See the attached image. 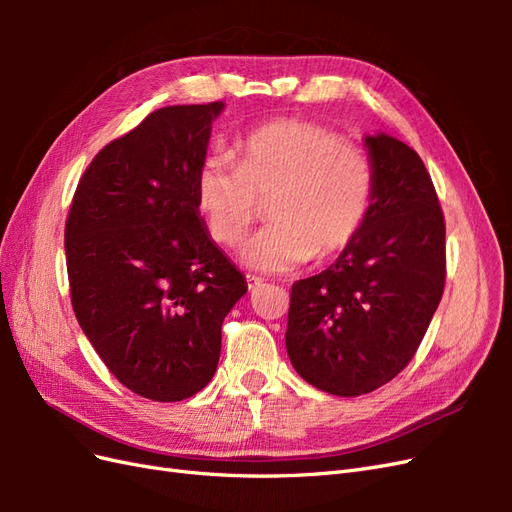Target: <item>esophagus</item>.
Masks as SVG:
<instances>
[{
  "mask_svg": "<svg viewBox=\"0 0 512 512\" xmlns=\"http://www.w3.org/2000/svg\"><path fill=\"white\" fill-rule=\"evenodd\" d=\"M245 280H247V288H250V290H256V288L262 286V280L256 275H245Z\"/></svg>",
  "mask_w": 512,
  "mask_h": 512,
  "instance_id": "esophagus-1",
  "label": "esophagus"
}]
</instances>
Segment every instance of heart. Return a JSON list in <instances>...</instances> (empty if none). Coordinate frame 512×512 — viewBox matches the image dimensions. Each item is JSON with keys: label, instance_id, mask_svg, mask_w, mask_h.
<instances>
[{"label": "heart", "instance_id": "heart-1", "mask_svg": "<svg viewBox=\"0 0 512 512\" xmlns=\"http://www.w3.org/2000/svg\"><path fill=\"white\" fill-rule=\"evenodd\" d=\"M237 164L207 156L194 173V203L209 237L239 245L260 205L267 220L245 250L254 269L284 273L309 258L324 262L361 235L376 173L367 151L305 119H271L235 143Z\"/></svg>", "mask_w": 512, "mask_h": 512}]
</instances>
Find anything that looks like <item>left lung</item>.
Wrapping results in <instances>:
<instances>
[{"mask_svg":"<svg viewBox=\"0 0 512 512\" xmlns=\"http://www.w3.org/2000/svg\"><path fill=\"white\" fill-rule=\"evenodd\" d=\"M376 185L361 235L329 269L292 284L286 350L316 389L359 397L391 382L421 346L446 280V226L423 160L367 136Z\"/></svg>","mask_w":512,"mask_h":512,"instance_id":"8db88e82","label":"left lung"}]
</instances>
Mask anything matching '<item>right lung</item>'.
Segmentation results:
<instances>
[{
    "label": "right lung",
    "mask_w": 512,
    "mask_h": 512,
    "mask_svg": "<svg viewBox=\"0 0 512 512\" xmlns=\"http://www.w3.org/2000/svg\"><path fill=\"white\" fill-rule=\"evenodd\" d=\"M224 102L164 106L98 151L66 220L70 299L108 371L136 395L205 389L245 277L209 239L194 173Z\"/></svg>",
    "instance_id": "add662e5"
}]
</instances>
